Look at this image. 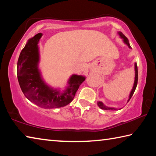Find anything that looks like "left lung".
Here are the masks:
<instances>
[{
  "instance_id": "obj_1",
  "label": "left lung",
  "mask_w": 156,
  "mask_h": 156,
  "mask_svg": "<svg viewBox=\"0 0 156 156\" xmlns=\"http://www.w3.org/2000/svg\"><path fill=\"white\" fill-rule=\"evenodd\" d=\"M118 34H119L120 38L123 39L124 43H125L126 44H127V46L129 47V48H131V46H130V44H129V42L128 38H126V37L125 35H124V34L122 32H118ZM138 67H137V63H135V80H134V84H133V88H132V90L131 91L130 95H129V98L128 102L129 101V100L131 98V97H132V96H133L134 91H135L136 89L137 84H138ZM98 107L100 108V109H104V110H107V111H115V110H118V109H116V108L106 107V106H105V105H104V104L102 103V102H100V101L98 102Z\"/></svg>"
}]
</instances>
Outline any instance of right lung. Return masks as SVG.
Listing matches in <instances>:
<instances>
[{
  "mask_svg": "<svg viewBox=\"0 0 156 156\" xmlns=\"http://www.w3.org/2000/svg\"><path fill=\"white\" fill-rule=\"evenodd\" d=\"M39 33L30 38L21 51L17 63V77L25 97L44 109L65 107L72 101L80 84L85 80L83 76L73 74L68 81L69 86L63 92L50 87L44 83L38 69L40 60Z\"/></svg>",
  "mask_w": 156,
  "mask_h": 156,
  "instance_id": "1",
  "label": "right lung"
}]
</instances>
